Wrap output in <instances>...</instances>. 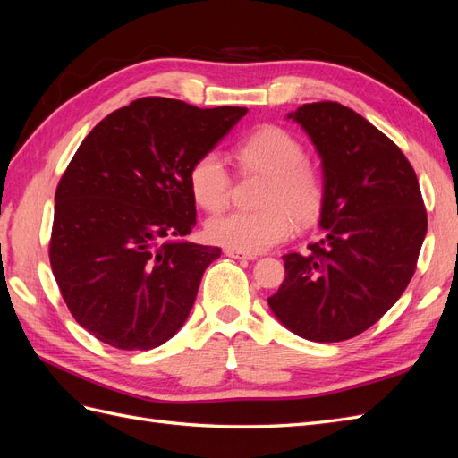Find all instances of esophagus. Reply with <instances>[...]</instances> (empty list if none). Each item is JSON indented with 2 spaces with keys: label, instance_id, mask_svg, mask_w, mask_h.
<instances>
[{
  "label": "esophagus",
  "instance_id": "obj_1",
  "mask_svg": "<svg viewBox=\"0 0 458 458\" xmlns=\"http://www.w3.org/2000/svg\"><path fill=\"white\" fill-rule=\"evenodd\" d=\"M225 254L229 256V258H234V259H256L258 256L256 254H246V252H239V250H225Z\"/></svg>",
  "mask_w": 458,
  "mask_h": 458
}]
</instances>
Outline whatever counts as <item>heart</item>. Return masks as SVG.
I'll return each instance as SVG.
<instances>
[{
  "label": "heart",
  "mask_w": 458,
  "mask_h": 458,
  "mask_svg": "<svg viewBox=\"0 0 458 458\" xmlns=\"http://www.w3.org/2000/svg\"><path fill=\"white\" fill-rule=\"evenodd\" d=\"M241 170L263 175L259 210L231 212L208 221L212 242L246 254L263 252L286 241L294 219L308 227L321 216L327 200L323 174L311 162L296 135L279 126H259L234 147ZM189 191L206 212H221L229 202L231 175L216 152H206L189 170Z\"/></svg>",
  "instance_id": "obj_1"
}]
</instances>
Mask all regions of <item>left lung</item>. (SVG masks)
Listing matches in <instances>:
<instances>
[{
    "instance_id": "8db88e82",
    "label": "left lung",
    "mask_w": 458,
    "mask_h": 458,
    "mask_svg": "<svg viewBox=\"0 0 458 458\" xmlns=\"http://www.w3.org/2000/svg\"><path fill=\"white\" fill-rule=\"evenodd\" d=\"M288 118L310 135L327 183L321 239L290 252L284 281L267 298L275 317L311 342L361 335L411 283L428 216L401 148L340 103L301 105Z\"/></svg>"
}]
</instances>
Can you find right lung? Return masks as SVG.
<instances>
[{
  "mask_svg": "<svg viewBox=\"0 0 458 458\" xmlns=\"http://www.w3.org/2000/svg\"><path fill=\"white\" fill-rule=\"evenodd\" d=\"M248 108L141 97L89 131L55 192L49 261L80 327L116 350H152L183 327L221 248L197 224L189 170Z\"/></svg>",
  "mask_w": 458,
  "mask_h": 458,
  "instance_id": "obj_1",
  "label": "right lung"
}]
</instances>
